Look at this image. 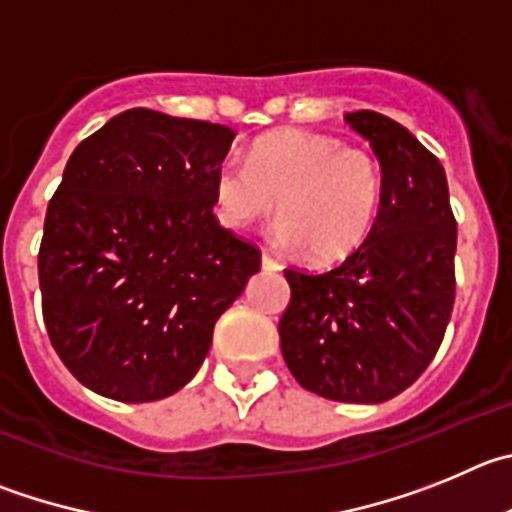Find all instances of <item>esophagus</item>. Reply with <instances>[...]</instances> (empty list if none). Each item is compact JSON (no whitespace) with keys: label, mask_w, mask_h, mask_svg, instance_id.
I'll list each match as a JSON object with an SVG mask.
<instances>
[{"label":"esophagus","mask_w":512,"mask_h":512,"mask_svg":"<svg viewBox=\"0 0 512 512\" xmlns=\"http://www.w3.org/2000/svg\"><path fill=\"white\" fill-rule=\"evenodd\" d=\"M262 270H270V273H275V270H280V262L265 252V255H262Z\"/></svg>","instance_id":"1"}]
</instances>
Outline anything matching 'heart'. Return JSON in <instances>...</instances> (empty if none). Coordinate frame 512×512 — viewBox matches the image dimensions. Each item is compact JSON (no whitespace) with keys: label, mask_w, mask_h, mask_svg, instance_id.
I'll use <instances>...</instances> for the list:
<instances>
[{"label":"heart","mask_w":512,"mask_h":512,"mask_svg":"<svg viewBox=\"0 0 512 512\" xmlns=\"http://www.w3.org/2000/svg\"><path fill=\"white\" fill-rule=\"evenodd\" d=\"M385 178L365 147L311 132H278L255 142L247 165L224 160L214 173V206L229 229L267 222L278 206V237L311 262H336L375 232Z\"/></svg>","instance_id":"obj_1"}]
</instances>
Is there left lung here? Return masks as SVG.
<instances>
[{
  "label": "left lung",
  "mask_w": 512,
  "mask_h": 512,
  "mask_svg": "<svg viewBox=\"0 0 512 512\" xmlns=\"http://www.w3.org/2000/svg\"><path fill=\"white\" fill-rule=\"evenodd\" d=\"M385 178L375 232L329 273L285 270L280 349L301 388L339 403H382L431 365L454 308L457 219L434 153L385 114H347Z\"/></svg>",
  "instance_id": "left-lung-1"
}]
</instances>
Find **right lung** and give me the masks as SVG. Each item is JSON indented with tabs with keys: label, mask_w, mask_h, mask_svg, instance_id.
<instances>
[{
	"label": "right lung",
	"mask_w": 512,
	"mask_h": 512,
	"mask_svg": "<svg viewBox=\"0 0 512 512\" xmlns=\"http://www.w3.org/2000/svg\"><path fill=\"white\" fill-rule=\"evenodd\" d=\"M224 124L127 109L68 158L38 252L50 344L81 385L122 403L181 390L260 250L216 222Z\"/></svg>",
	"instance_id": "right-lung-1"
}]
</instances>
